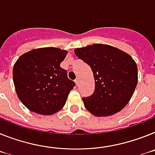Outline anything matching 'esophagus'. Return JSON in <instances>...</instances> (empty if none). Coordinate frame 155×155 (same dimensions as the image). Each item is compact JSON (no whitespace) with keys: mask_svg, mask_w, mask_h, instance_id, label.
<instances>
[{"mask_svg":"<svg viewBox=\"0 0 155 155\" xmlns=\"http://www.w3.org/2000/svg\"><path fill=\"white\" fill-rule=\"evenodd\" d=\"M75 83H76V86L79 85V79H76V80H75Z\"/></svg>","mask_w":155,"mask_h":155,"instance_id":"34e87169","label":"esophagus"}]
</instances>
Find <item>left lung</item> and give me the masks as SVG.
<instances>
[{
    "instance_id": "8db88e82",
    "label": "left lung",
    "mask_w": 155,
    "mask_h": 155,
    "mask_svg": "<svg viewBox=\"0 0 155 155\" xmlns=\"http://www.w3.org/2000/svg\"><path fill=\"white\" fill-rule=\"evenodd\" d=\"M91 68L95 81L92 95L83 97L84 106L95 116H109L123 109L138 81L133 58L112 46L96 44L74 50Z\"/></svg>"
}]
</instances>
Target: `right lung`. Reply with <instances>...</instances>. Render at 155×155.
Listing matches in <instances>:
<instances>
[{
	"mask_svg": "<svg viewBox=\"0 0 155 155\" xmlns=\"http://www.w3.org/2000/svg\"><path fill=\"white\" fill-rule=\"evenodd\" d=\"M67 53L56 48H37L21 55L15 63L16 94L28 109L49 115L64 107L76 85L60 67Z\"/></svg>",
	"mask_w": 155,
	"mask_h": 155,
	"instance_id": "obj_1",
	"label": "right lung"
}]
</instances>
